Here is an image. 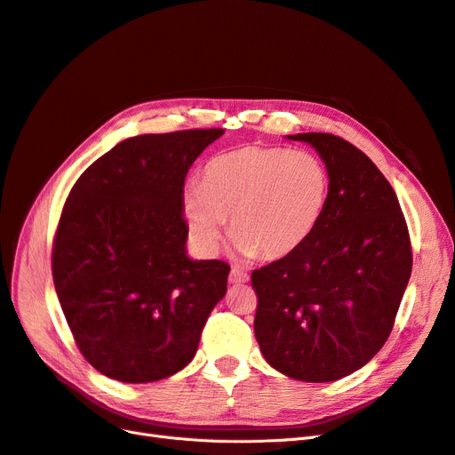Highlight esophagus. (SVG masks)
Here are the masks:
<instances>
[{
  "mask_svg": "<svg viewBox=\"0 0 455 455\" xmlns=\"http://www.w3.org/2000/svg\"><path fill=\"white\" fill-rule=\"evenodd\" d=\"M229 283L231 284H243V283H249V275L239 271V269H231L229 273Z\"/></svg>",
  "mask_w": 455,
  "mask_h": 455,
  "instance_id": "1",
  "label": "esophagus"
}]
</instances>
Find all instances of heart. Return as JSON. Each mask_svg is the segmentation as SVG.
Returning a JSON list of instances; mask_svg holds the SVG:
<instances>
[{"label":"heart","mask_w":455,"mask_h":455,"mask_svg":"<svg viewBox=\"0 0 455 455\" xmlns=\"http://www.w3.org/2000/svg\"><path fill=\"white\" fill-rule=\"evenodd\" d=\"M328 196L326 164L309 151L243 146L206 163L203 180L186 184L182 203L191 243L203 256L220 251L229 216L241 256L277 259L307 243Z\"/></svg>","instance_id":"1"}]
</instances>
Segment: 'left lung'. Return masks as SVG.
<instances>
[{
    "label": "left lung",
    "instance_id": "1",
    "mask_svg": "<svg viewBox=\"0 0 455 455\" xmlns=\"http://www.w3.org/2000/svg\"><path fill=\"white\" fill-rule=\"evenodd\" d=\"M316 149L330 174L319 228L292 254L252 271L254 334L281 374L336 381L387 341L411 273L395 189L359 148L326 132L288 136Z\"/></svg>",
    "mask_w": 455,
    "mask_h": 455
}]
</instances>
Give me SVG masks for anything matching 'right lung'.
Returning <instances> with one entry per match:
<instances>
[{
	"instance_id": "add662e5",
	"label": "right lung",
	"mask_w": 455,
	"mask_h": 455,
	"mask_svg": "<svg viewBox=\"0 0 455 455\" xmlns=\"http://www.w3.org/2000/svg\"><path fill=\"white\" fill-rule=\"evenodd\" d=\"M224 129L142 134L77 178L52 243V279L79 351L100 374L148 383L180 371L228 291L222 259L186 252V174Z\"/></svg>"
}]
</instances>
